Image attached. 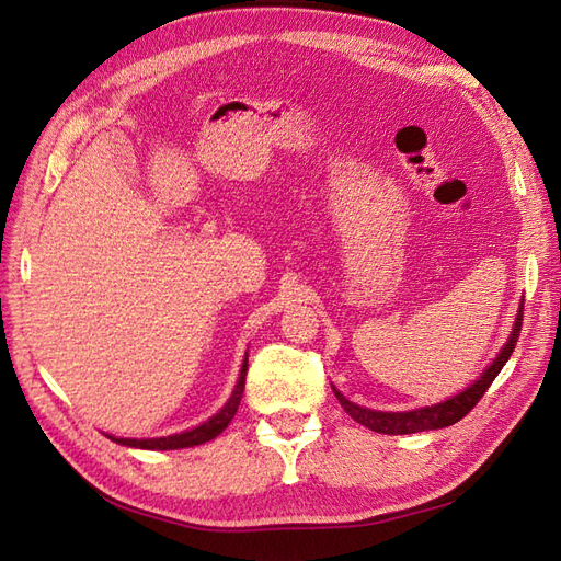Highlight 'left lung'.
<instances>
[{"label":"left lung","mask_w":561,"mask_h":561,"mask_svg":"<svg viewBox=\"0 0 561 561\" xmlns=\"http://www.w3.org/2000/svg\"><path fill=\"white\" fill-rule=\"evenodd\" d=\"M522 318H524V309H519V313H517L511 339H507V344L499 353V358L484 369V375L470 388H466L463 393L449 398L447 402L423 407V410H414V412H375V410H365V407H360V404H353L351 400H346L342 393H339L336 388H334V396L339 398V402H342L344 412L353 421H358L360 426H367V428L383 433V435H410V433L454 426L456 421H461L472 410V407L480 402V398L489 390L491 381L499 377V371L503 369L507 358L513 355V351L517 346V339H519V330H522Z\"/></svg>","instance_id":"left-lung-1"}]
</instances>
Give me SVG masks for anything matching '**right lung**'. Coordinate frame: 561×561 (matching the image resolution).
Masks as SVG:
<instances>
[{
  "mask_svg": "<svg viewBox=\"0 0 561 561\" xmlns=\"http://www.w3.org/2000/svg\"><path fill=\"white\" fill-rule=\"evenodd\" d=\"M245 371H248V358H245V363L241 367L239 383H236L229 402L213 419H208L206 423H201V426L194 428V431H186V433L171 435V437H157V439H126V437H112V435H107V437L114 439V443H118V445L140 447V449H182V447H194V445L208 443V439L217 437L219 433H222L229 426L236 410H239L241 398H243V388H245Z\"/></svg>",
  "mask_w": 561,
  "mask_h": 561,
  "instance_id": "right-lung-1",
  "label": "right lung"
}]
</instances>
